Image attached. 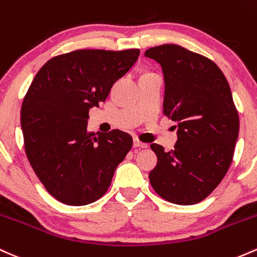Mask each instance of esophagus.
Instances as JSON below:
<instances>
[{"label": "esophagus", "instance_id": "obj_1", "mask_svg": "<svg viewBox=\"0 0 257 257\" xmlns=\"http://www.w3.org/2000/svg\"><path fill=\"white\" fill-rule=\"evenodd\" d=\"M133 146H134V149H137V150H138V149H139V150H140V149H146V148H148V144L142 143V142H139V140L135 139Z\"/></svg>", "mask_w": 257, "mask_h": 257}]
</instances>
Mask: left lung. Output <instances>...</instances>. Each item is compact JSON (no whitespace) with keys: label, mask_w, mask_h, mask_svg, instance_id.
<instances>
[{"label":"left lung","mask_w":257,"mask_h":257,"mask_svg":"<svg viewBox=\"0 0 257 257\" xmlns=\"http://www.w3.org/2000/svg\"><path fill=\"white\" fill-rule=\"evenodd\" d=\"M165 78L163 114L177 122L174 150L151 144L157 165L149 174L154 190L177 205L202 201L224 178L239 134L229 84L215 62L179 45L146 50Z\"/></svg>","instance_id":"1"}]
</instances>
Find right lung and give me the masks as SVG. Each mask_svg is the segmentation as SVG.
Here are the masks:
<instances>
[{"label":"right lung","mask_w":257,"mask_h":257,"mask_svg":"<svg viewBox=\"0 0 257 257\" xmlns=\"http://www.w3.org/2000/svg\"><path fill=\"white\" fill-rule=\"evenodd\" d=\"M139 55L138 49L77 50L51 58L34 78L21 111L25 154L58 201L83 206L100 199L133 146L118 129L89 132L87 118Z\"/></svg>","instance_id":"1"}]
</instances>
